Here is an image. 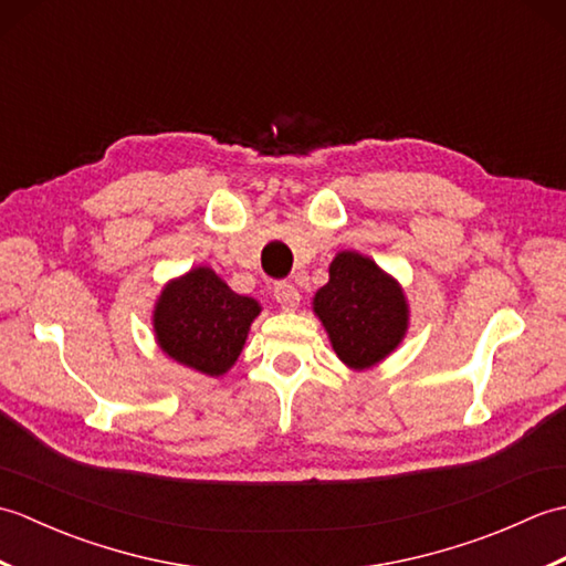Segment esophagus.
Returning a JSON list of instances; mask_svg holds the SVG:
<instances>
[{"label":"esophagus","instance_id":"1","mask_svg":"<svg viewBox=\"0 0 566 566\" xmlns=\"http://www.w3.org/2000/svg\"><path fill=\"white\" fill-rule=\"evenodd\" d=\"M272 294L276 298V304H280L284 311H294L298 302H302V296H298L296 286L292 282H276L272 286Z\"/></svg>","mask_w":566,"mask_h":566}]
</instances>
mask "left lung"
<instances>
[{"mask_svg": "<svg viewBox=\"0 0 566 566\" xmlns=\"http://www.w3.org/2000/svg\"><path fill=\"white\" fill-rule=\"evenodd\" d=\"M333 350L347 367L367 369L401 343L408 308L401 286L359 252H340L314 298Z\"/></svg>", "mask_w": 566, "mask_h": 566, "instance_id": "1", "label": "left lung"}]
</instances>
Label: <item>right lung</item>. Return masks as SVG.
<instances>
[{
  "label": "right lung",
  "instance_id": "add662e5",
  "mask_svg": "<svg viewBox=\"0 0 566 566\" xmlns=\"http://www.w3.org/2000/svg\"><path fill=\"white\" fill-rule=\"evenodd\" d=\"M260 304L235 294L209 268H197L165 286L155 306V335L179 365L219 377L243 350Z\"/></svg>",
  "mask_w": 566,
  "mask_h": 566
}]
</instances>
